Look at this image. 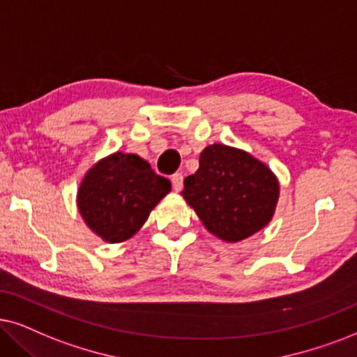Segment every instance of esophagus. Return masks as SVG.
<instances>
[{
    "instance_id": "obj_1",
    "label": "esophagus",
    "mask_w": 357,
    "mask_h": 357,
    "mask_svg": "<svg viewBox=\"0 0 357 357\" xmlns=\"http://www.w3.org/2000/svg\"><path fill=\"white\" fill-rule=\"evenodd\" d=\"M183 174L181 173H176L171 176V183H173V189L174 191H181L183 189Z\"/></svg>"
}]
</instances>
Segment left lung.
<instances>
[{"instance_id":"1","label":"left lung","mask_w":357,"mask_h":357,"mask_svg":"<svg viewBox=\"0 0 357 357\" xmlns=\"http://www.w3.org/2000/svg\"><path fill=\"white\" fill-rule=\"evenodd\" d=\"M184 199L206 229L237 242L265 227L278 199L272 171L249 153L211 145L199 156V168L184 179Z\"/></svg>"}]
</instances>
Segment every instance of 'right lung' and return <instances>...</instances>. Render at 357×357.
Returning <instances> with one entry per match:
<instances>
[{"mask_svg": "<svg viewBox=\"0 0 357 357\" xmlns=\"http://www.w3.org/2000/svg\"><path fill=\"white\" fill-rule=\"evenodd\" d=\"M169 191V179L156 174L145 160L115 153L85 174L77 204L89 227L115 243L132 237Z\"/></svg>", "mask_w": 357, "mask_h": 357, "instance_id": "add662e5", "label": "right lung"}]
</instances>
